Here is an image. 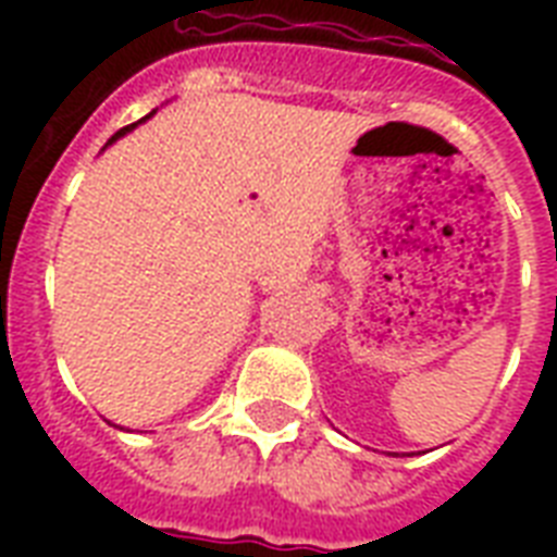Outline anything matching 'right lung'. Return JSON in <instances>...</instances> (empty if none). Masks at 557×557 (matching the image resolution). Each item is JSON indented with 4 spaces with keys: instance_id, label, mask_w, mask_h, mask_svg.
<instances>
[{
    "instance_id": "add662e5",
    "label": "right lung",
    "mask_w": 557,
    "mask_h": 557,
    "mask_svg": "<svg viewBox=\"0 0 557 557\" xmlns=\"http://www.w3.org/2000/svg\"><path fill=\"white\" fill-rule=\"evenodd\" d=\"M133 126H135V124L124 126V129H117V133H115V135H112V141H115V138H121V135H124V133H129V129H133Z\"/></svg>"
}]
</instances>
